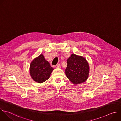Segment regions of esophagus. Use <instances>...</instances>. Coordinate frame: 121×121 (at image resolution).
I'll list each match as a JSON object with an SVG mask.
<instances>
[{
    "mask_svg": "<svg viewBox=\"0 0 121 121\" xmlns=\"http://www.w3.org/2000/svg\"><path fill=\"white\" fill-rule=\"evenodd\" d=\"M55 67H56V68H59V67H60V64H57V65L55 66Z\"/></svg>",
    "mask_w": 121,
    "mask_h": 121,
    "instance_id": "1",
    "label": "esophagus"
}]
</instances>
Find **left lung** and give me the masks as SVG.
Instances as JSON below:
<instances>
[{
    "label": "left lung",
    "mask_w": 121,
    "mask_h": 121,
    "mask_svg": "<svg viewBox=\"0 0 121 121\" xmlns=\"http://www.w3.org/2000/svg\"><path fill=\"white\" fill-rule=\"evenodd\" d=\"M67 65L65 69L67 78L74 84L85 82L89 77V65L84 57L72 54L67 60Z\"/></svg>",
    "instance_id": "1"
}]
</instances>
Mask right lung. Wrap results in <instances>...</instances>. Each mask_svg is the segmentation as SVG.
<instances>
[{"mask_svg":"<svg viewBox=\"0 0 121 121\" xmlns=\"http://www.w3.org/2000/svg\"><path fill=\"white\" fill-rule=\"evenodd\" d=\"M53 70L43 55L34 59L30 65V75L34 81L39 83L47 80Z\"/></svg>","mask_w":121,"mask_h":121,"instance_id":"add662e5","label":"right lung"}]
</instances>
